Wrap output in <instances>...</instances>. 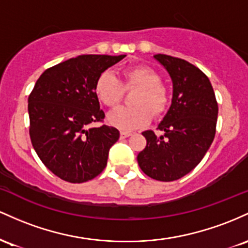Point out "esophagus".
Segmentation results:
<instances>
[{
  "label": "esophagus",
  "mask_w": 248,
  "mask_h": 248,
  "mask_svg": "<svg viewBox=\"0 0 248 248\" xmlns=\"http://www.w3.org/2000/svg\"><path fill=\"white\" fill-rule=\"evenodd\" d=\"M131 136V132H126V131H122L121 132V139H124V138H127Z\"/></svg>",
  "instance_id": "1"
}]
</instances>
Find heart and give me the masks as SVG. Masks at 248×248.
<instances>
[{
	"label": "heart",
	"mask_w": 248,
	"mask_h": 248,
	"mask_svg": "<svg viewBox=\"0 0 248 248\" xmlns=\"http://www.w3.org/2000/svg\"><path fill=\"white\" fill-rule=\"evenodd\" d=\"M122 83L110 71H104L94 82V94L103 105L115 108L123 97V88L138 89L130 108H119L108 116L110 125L123 131H132L150 123L152 115L160 117L166 112L170 96L168 88L160 83V76L146 65L124 69Z\"/></svg>",
	"instance_id": "obj_1"
}]
</instances>
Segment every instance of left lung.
Masks as SVG:
<instances>
[{"label":"left lung","instance_id":"1","mask_svg":"<svg viewBox=\"0 0 248 248\" xmlns=\"http://www.w3.org/2000/svg\"><path fill=\"white\" fill-rule=\"evenodd\" d=\"M173 84L171 107L158 129L143 132L146 146L137 155L138 165L150 178L173 182L184 177L204 158L216 135L218 103L212 84L200 69L182 58L154 56Z\"/></svg>","mask_w":248,"mask_h":248}]
</instances>
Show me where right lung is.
Masks as SVG:
<instances>
[{
  "label": "right lung",
  "instance_id": "right-lung-1",
  "mask_svg": "<svg viewBox=\"0 0 248 248\" xmlns=\"http://www.w3.org/2000/svg\"><path fill=\"white\" fill-rule=\"evenodd\" d=\"M126 55H80L46 69L29 98L30 139L42 163L61 179L84 183L105 169L116 127L91 124L104 112L93 88L97 77Z\"/></svg>",
  "mask_w": 248,
  "mask_h": 248
}]
</instances>
